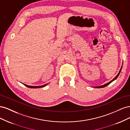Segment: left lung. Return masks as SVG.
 Instances as JSON below:
<instances>
[{"label":"left lung","instance_id":"8db88e82","mask_svg":"<svg viewBox=\"0 0 130 130\" xmlns=\"http://www.w3.org/2000/svg\"><path fill=\"white\" fill-rule=\"evenodd\" d=\"M122 67L123 66H121V68H120V70H119V73L117 74V75L113 78V79L112 80H111V81H109V82H108V83H107V84H105V85H102V86H96V87H94V88H104V87H106V86H107V85H108L109 84H110L112 82H113V81H115L116 79H117V78L118 77V76H119V75L120 74V72H121V69H122Z\"/></svg>","mask_w":130,"mask_h":130}]
</instances>
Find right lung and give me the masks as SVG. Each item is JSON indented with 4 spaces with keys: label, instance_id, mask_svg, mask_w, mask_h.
Here are the masks:
<instances>
[{
    "label": "right lung",
    "instance_id": "1",
    "mask_svg": "<svg viewBox=\"0 0 130 130\" xmlns=\"http://www.w3.org/2000/svg\"><path fill=\"white\" fill-rule=\"evenodd\" d=\"M23 85H24V86H26V87H29V88H42V87H45V86H46L47 85H48V84H45L44 85H42V86H29V85H27L26 84H23Z\"/></svg>",
    "mask_w": 130,
    "mask_h": 130
}]
</instances>
